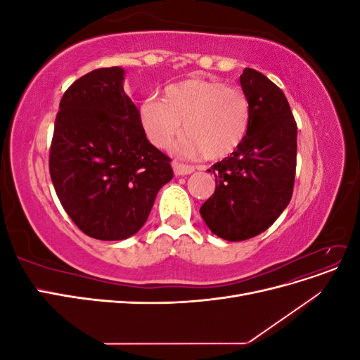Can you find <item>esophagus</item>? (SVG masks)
<instances>
[{
	"label": "esophagus",
	"mask_w": 360,
	"mask_h": 360,
	"mask_svg": "<svg viewBox=\"0 0 360 360\" xmlns=\"http://www.w3.org/2000/svg\"><path fill=\"white\" fill-rule=\"evenodd\" d=\"M172 169H174V174L176 176H188V174H192L195 171L193 167L191 165H184V163H180V162H174L172 163Z\"/></svg>",
	"instance_id": "34e87169"
}]
</instances>
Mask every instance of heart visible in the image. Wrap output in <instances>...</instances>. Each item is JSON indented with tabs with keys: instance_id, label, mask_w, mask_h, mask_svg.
I'll return each instance as SVG.
<instances>
[{
	"instance_id": "heart-1",
	"label": "heart",
	"mask_w": 360,
	"mask_h": 360,
	"mask_svg": "<svg viewBox=\"0 0 360 360\" xmlns=\"http://www.w3.org/2000/svg\"><path fill=\"white\" fill-rule=\"evenodd\" d=\"M141 123L150 143L159 148L174 143L183 123L184 153L217 160L242 146L250 124V105L237 86L192 78L168 85L163 99H146Z\"/></svg>"
}]
</instances>
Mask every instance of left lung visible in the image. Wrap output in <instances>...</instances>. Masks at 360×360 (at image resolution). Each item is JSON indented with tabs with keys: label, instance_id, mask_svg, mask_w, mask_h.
<instances>
[{
	"label": "left lung",
	"instance_id": "1",
	"mask_svg": "<svg viewBox=\"0 0 360 360\" xmlns=\"http://www.w3.org/2000/svg\"><path fill=\"white\" fill-rule=\"evenodd\" d=\"M240 85L250 105L248 135L209 169L216 189L200 209L209 230L228 242L266 231L290 204L296 176L297 126L285 94L249 68Z\"/></svg>",
	"mask_w": 360,
	"mask_h": 360
}]
</instances>
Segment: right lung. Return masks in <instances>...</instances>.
I'll return each mask as SVG.
<instances>
[{"label": "right lung", "mask_w": 360, "mask_h": 360, "mask_svg": "<svg viewBox=\"0 0 360 360\" xmlns=\"http://www.w3.org/2000/svg\"><path fill=\"white\" fill-rule=\"evenodd\" d=\"M124 69H96L63 94L49 172L63 209L97 240H124L147 221L172 179L169 158L146 136L123 89Z\"/></svg>", "instance_id": "right-lung-1"}]
</instances>
